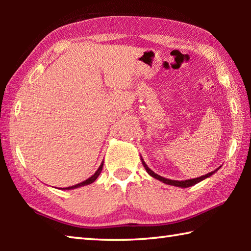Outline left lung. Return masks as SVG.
<instances>
[{"label": "left lung", "mask_w": 251, "mask_h": 251, "mask_svg": "<svg viewBox=\"0 0 251 251\" xmlns=\"http://www.w3.org/2000/svg\"><path fill=\"white\" fill-rule=\"evenodd\" d=\"M142 163H143V165H144V167H145V169L147 171V173L150 174V175H151V177H154V178H156V179L163 181V182H165V184H167V185L177 186V187H182V188H186V187H190V186L196 185L197 182L201 181L202 179H205V178L211 176L212 174H215L216 171H217V169H218V168H217V169H216V171L211 172V173H208V174H206V175H203V176L197 177V178H193V179H187V180H172V179H167V178H164V177H161V176H159V175H157V174H155L154 172H152L151 168H148V166L145 164V161H144L143 159H142Z\"/></svg>", "instance_id": "1"}]
</instances>
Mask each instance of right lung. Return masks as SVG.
<instances>
[{"label":"right lung","instance_id":"obj_1","mask_svg":"<svg viewBox=\"0 0 251 251\" xmlns=\"http://www.w3.org/2000/svg\"><path fill=\"white\" fill-rule=\"evenodd\" d=\"M101 168H103V164L100 165V168L97 169V172L94 174V175H93L92 177H90L88 178V179H86L85 181H83V182H79V184H77V185H75V186H71V187H67V188H65V189H73V188H77V187H80V186H85V185H88V184H92V182H94L95 180H96V178L100 176V172H101Z\"/></svg>","mask_w":251,"mask_h":251}]
</instances>
